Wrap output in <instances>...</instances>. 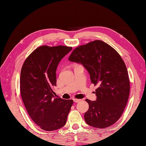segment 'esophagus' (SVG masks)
Segmentation results:
<instances>
[{"mask_svg":"<svg viewBox=\"0 0 146 146\" xmlns=\"http://www.w3.org/2000/svg\"><path fill=\"white\" fill-rule=\"evenodd\" d=\"M73 100V102H75V103H78L79 102H80V100H79V99H76V98H74Z\"/></svg>","mask_w":146,"mask_h":146,"instance_id":"34e87169","label":"esophagus"}]
</instances>
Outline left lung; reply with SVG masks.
I'll return each instance as SVG.
<instances>
[{
	"label": "left lung",
	"mask_w": 146,
	"mask_h": 146,
	"mask_svg": "<svg viewBox=\"0 0 146 146\" xmlns=\"http://www.w3.org/2000/svg\"><path fill=\"white\" fill-rule=\"evenodd\" d=\"M69 60L83 65L96 89V100L86 99L89 109L84 114L86 123L105 128L116 123L123 114L129 94L128 71L116 50L107 43L95 40L76 48Z\"/></svg>",
	"instance_id": "obj_1"
}]
</instances>
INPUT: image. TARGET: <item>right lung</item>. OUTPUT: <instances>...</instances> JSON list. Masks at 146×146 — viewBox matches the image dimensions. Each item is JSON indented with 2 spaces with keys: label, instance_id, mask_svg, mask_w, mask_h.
Here are the masks:
<instances>
[{
  "label": "right lung",
  "instance_id": "obj_1",
  "mask_svg": "<svg viewBox=\"0 0 146 146\" xmlns=\"http://www.w3.org/2000/svg\"><path fill=\"white\" fill-rule=\"evenodd\" d=\"M71 47L41 46L29 55L20 74V92L29 115L37 125L54 131L65 125L73 101L54 96L58 64Z\"/></svg>",
  "mask_w": 146,
  "mask_h": 146
}]
</instances>
